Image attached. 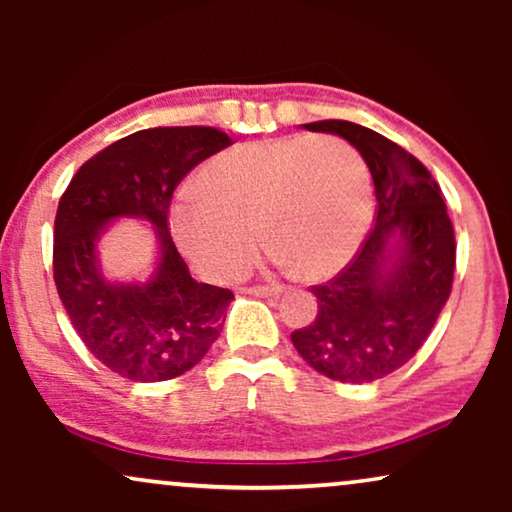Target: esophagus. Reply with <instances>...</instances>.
Returning a JSON list of instances; mask_svg holds the SVG:
<instances>
[{
  "label": "esophagus",
  "instance_id": "esophagus-1",
  "mask_svg": "<svg viewBox=\"0 0 512 512\" xmlns=\"http://www.w3.org/2000/svg\"><path fill=\"white\" fill-rule=\"evenodd\" d=\"M284 291V286L279 284H270V286H254V289H249L251 296L256 298H272V296H279V293Z\"/></svg>",
  "mask_w": 512,
  "mask_h": 512
}]
</instances>
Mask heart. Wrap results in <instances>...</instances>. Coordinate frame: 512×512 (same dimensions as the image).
Listing matches in <instances>:
<instances>
[{
	"instance_id": "1",
	"label": "heart",
	"mask_w": 512,
	"mask_h": 512,
	"mask_svg": "<svg viewBox=\"0 0 512 512\" xmlns=\"http://www.w3.org/2000/svg\"><path fill=\"white\" fill-rule=\"evenodd\" d=\"M181 191L170 228L188 261L209 279H233L256 256V228L282 265L324 277L361 247L373 209L361 153L338 137L293 135L235 146Z\"/></svg>"
}]
</instances>
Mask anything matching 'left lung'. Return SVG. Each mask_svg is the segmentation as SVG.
I'll use <instances>...</instances> for the list:
<instances>
[{
    "mask_svg": "<svg viewBox=\"0 0 512 512\" xmlns=\"http://www.w3.org/2000/svg\"><path fill=\"white\" fill-rule=\"evenodd\" d=\"M347 139L375 184V228L354 261L312 286L317 319L291 333L298 354L331 380L375 382L405 366L429 338L452 291V221L436 181L415 156L349 121L303 125Z\"/></svg>",
    "mask_w": 512,
    "mask_h": 512,
    "instance_id": "left-lung-1",
    "label": "left lung"
}]
</instances>
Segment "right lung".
<instances>
[{"instance_id": "1", "label": "right lung", "mask_w": 512, "mask_h": 512, "mask_svg": "<svg viewBox=\"0 0 512 512\" xmlns=\"http://www.w3.org/2000/svg\"><path fill=\"white\" fill-rule=\"evenodd\" d=\"M230 144L226 132L205 125L139 130L83 163L62 193L53 244L58 296L90 354L125 380L184 375L219 338L235 296L195 282L167 212L179 181ZM121 218H142L157 230V263L142 283H118L101 270L96 247Z\"/></svg>"}]
</instances>
